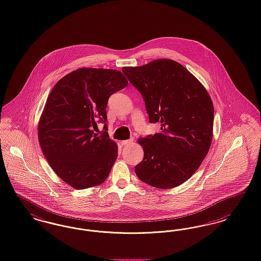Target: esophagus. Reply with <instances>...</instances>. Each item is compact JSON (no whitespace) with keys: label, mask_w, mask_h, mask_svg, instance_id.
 I'll return each mask as SVG.
<instances>
[{"label":"esophagus","mask_w":261,"mask_h":261,"mask_svg":"<svg viewBox=\"0 0 261 261\" xmlns=\"http://www.w3.org/2000/svg\"><path fill=\"white\" fill-rule=\"evenodd\" d=\"M133 142H134V139H133V138H131V139H129V140H124V141H122V142H121V145H122V146L131 145V144H133Z\"/></svg>","instance_id":"obj_1"}]
</instances>
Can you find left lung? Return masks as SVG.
Listing matches in <instances>:
<instances>
[{"label":"left lung","mask_w":261,"mask_h":261,"mask_svg":"<svg viewBox=\"0 0 261 261\" xmlns=\"http://www.w3.org/2000/svg\"><path fill=\"white\" fill-rule=\"evenodd\" d=\"M122 72L142 94L150 123L161 124L159 133L138 140L145 155L136 175L153 188H177L197 171L212 144L214 105L208 91L171 59L123 67Z\"/></svg>","instance_id":"obj_1"}]
</instances>
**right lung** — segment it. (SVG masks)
Listing matches in <instances>:
<instances>
[{
  "instance_id": "1",
  "label": "right lung",
  "mask_w": 261,
  "mask_h": 261,
  "mask_svg": "<svg viewBox=\"0 0 261 261\" xmlns=\"http://www.w3.org/2000/svg\"><path fill=\"white\" fill-rule=\"evenodd\" d=\"M124 74L110 69L80 68L66 74L48 95L38 126L42 153L55 174L75 189L103 184L117 157V145L104 131L112 94L126 87ZM105 129H107L105 124Z\"/></svg>"
}]
</instances>
